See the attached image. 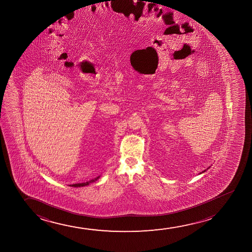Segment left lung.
<instances>
[{
    "label": "left lung",
    "instance_id": "left-lung-1",
    "mask_svg": "<svg viewBox=\"0 0 252 252\" xmlns=\"http://www.w3.org/2000/svg\"><path fill=\"white\" fill-rule=\"evenodd\" d=\"M203 172H205V171H203Z\"/></svg>",
    "mask_w": 252,
    "mask_h": 252
}]
</instances>
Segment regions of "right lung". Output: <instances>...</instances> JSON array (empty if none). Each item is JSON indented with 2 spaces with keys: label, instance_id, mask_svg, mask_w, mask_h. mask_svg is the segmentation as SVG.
I'll return each mask as SVG.
<instances>
[{
  "label": "right lung",
  "instance_id": "obj_1",
  "mask_svg": "<svg viewBox=\"0 0 252 252\" xmlns=\"http://www.w3.org/2000/svg\"><path fill=\"white\" fill-rule=\"evenodd\" d=\"M100 176H98L96 178H94V179L90 180L89 182H86V183H76V184H72V185H69V186L75 187V188H77V187H83L87 186V185H89L90 183H94V182H95L98 178H99Z\"/></svg>",
  "mask_w": 252,
  "mask_h": 252
}]
</instances>
